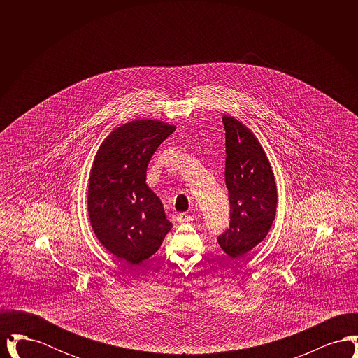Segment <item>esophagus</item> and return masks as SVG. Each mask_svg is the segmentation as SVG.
I'll return each instance as SVG.
<instances>
[{
    "label": "esophagus",
    "instance_id": "obj_1",
    "mask_svg": "<svg viewBox=\"0 0 358 358\" xmlns=\"http://www.w3.org/2000/svg\"><path fill=\"white\" fill-rule=\"evenodd\" d=\"M176 220L178 222H181V224H189V222H193V216L187 215V213H180V215H177V219H176Z\"/></svg>",
    "mask_w": 358,
    "mask_h": 358
}]
</instances>
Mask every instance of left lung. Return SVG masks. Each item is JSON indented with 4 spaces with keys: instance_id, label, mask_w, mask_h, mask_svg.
Listing matches in <instances>:
<instances>
[{
    "instance_id": "1",
    "label": "left lung",
    "mask_w": 358,
    "mask_h": 358,
    "mask_svg": "<svg viewBox=\"0 0 358 358\" xmlns=\"http://www.w3.org/2000/svg\"><path fill=\"white\" fill-rule=\"evenodd\" d=\"M225 129V185L231 204L229 228L217 241L232 259H241L263 241L276 212V184L270 161L255 134L234 117Z\"/></svg>"
}]
</instances>
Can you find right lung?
<instances>
[{
    "label": "right lung",
    "mask_w": 358,
    "mask_h": 358,
    "mask_svg": "<svg viewBox=\"0 0 358 358\" xmlns=\"http://www.w3.org/2000/svg\"><path fill=\"white\" fill-rule=\"evenodd\" d=\"M174 130L161 120H131L111 131L95 155L88 182L90 222L103 247L129 264L155 254L171 231L161 200L146 185V169Z\"/></svg>",
    "instance_id": "obj_1"
}]
</instances>
